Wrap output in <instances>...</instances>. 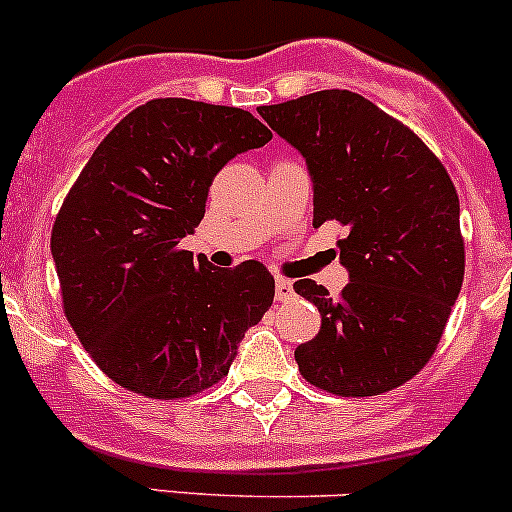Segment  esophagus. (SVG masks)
Segmentation results:
<instances>
[{"label": "esophagus", "mask_w": 512, "mask_h": 512, "mask_svg": "<svg viewBox=\"0 0 512 512\" xmlns=\"http://www.w3.org/2000/svg\"><path fill=\"white\" fill-rule=\"evenodd\" d=\"M293 298V283L288 278H276V300H291Z\"/></svg>", "instance_id": "34e87169"}]
</instances>
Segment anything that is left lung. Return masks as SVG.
I'll return each mask as SVG.
<instances>
[{
    "instance_id": "left-lung-1",
    "label": "left lung",
    "mask_w": 512,
    "mask_h": 512,
    "mask_svg": "<svg viewBox=\"0 0 512 512\" xmlns=\"http://www.w3.org/2000/svg\"><path fill=\"white\" fill-rule=\"evenodd\" d=\"M258 115L308 162L313 224L337 241L350 283L337 298L310 278L295 293L320 310V333L295 347L305 382L374 397L424 370L463 283L458 194L414 130L352 91L261 105Z\"/></svg>"
}]
</instances>
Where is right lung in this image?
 Listing matches in <instances>:
<instances>
[{
	"mask_svg": "<svg viewBox=\"0 0 512 512\" xmlns=\"http://www.w3.org/2000/svg\"><path fill=\"white\" fill-rule=\"evenodd\" d=\"M271 138L249 110L155 98L110 130L68 189L51 231L63 313L115 384L150 399L204 392L271 308L263 263L214 268L179 246L221 167Z\"/></svg>",
	"mask_w": 512,
	"mask_h": 512,
	"instance_id": "add662e5",
	"label": "right lung"
}]
</instances>
